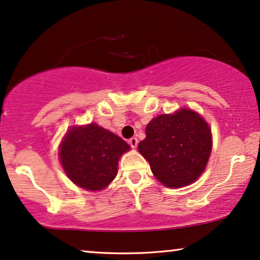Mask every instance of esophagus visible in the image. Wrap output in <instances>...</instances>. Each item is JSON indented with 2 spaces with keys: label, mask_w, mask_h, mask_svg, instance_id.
I'll return each mask as SVG.
<instances>
[{
  "label": "esophagus",
  "mask_w": 260,
  "mask_h": 260,
  "mask_svg": "<svg viewBox=\"0 0 260 260\" xmlns=\"http://www.w3.org/2000/svg\"><path fill=\"white\" fill-rule=\"evenodd\" d=\"M138 142H139V141H138L137 138H132V139H129V140H128V143L131 145L132 148H137Z\"/></svg>",
  "instance_id": "34e87169"
}]
</instances>
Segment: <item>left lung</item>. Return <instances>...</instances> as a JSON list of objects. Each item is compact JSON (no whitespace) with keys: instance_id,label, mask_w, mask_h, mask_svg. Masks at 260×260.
Returning <instances> with one entry per match:
<instances>
[{"instance_id":"8db88e82","label":"left lung","mask_w":260,"mask_h":260,"mask_svg":"<svg viewBox=\"0 0 260 260\" xmlns=\"http://www.w3.org/2000/svg\"><path fill=\"white\" fill-rule=\"evenodd\" d=\"M211 148L208 122L189 108L150 120L146 139L138 146L155 179L168 188L184 187L199 179L207 167Z\"/></svg>"}]
</instances>
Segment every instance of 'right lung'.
Segmentation results:
<instances>
[{
    "mask_svg": "<svg viewBox=\"0 0 260 260\" xmlns=\"http://www.w3.org/2000/svg\"><path fill=\"white\" fill-rule=\"evenodd\" d=\"M131 147L96 123L72 126L59 147L60 164L68 177L90 191L105 189L118 174L120 156Z\"/></svg>",
    "mask_w": 260,
    "mask_h": 260,
    "instance_id": "1",
    "label": "right lung"
}]
</instances>
